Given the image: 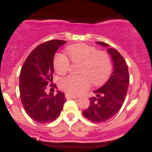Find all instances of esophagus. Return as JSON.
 I'll use <instances>...</instances> for the list:
<instances>
[{
    "label": "esophagus",
    "instance_id": "obj_1",
    "mask_svg": "<svg viewBox=\"0 0 152 152\" xmlns=\"http://www.w3.org/2000/svg\"><path fill=\"white\" fill-rule=\"evenodd\" d=\"M65 97H66L67 100H70V99H75L77 96H75V95L70 94H65Z\"/></svg>",
    "mask_w": 152,
    "mask_h": 152
}]
</instances>
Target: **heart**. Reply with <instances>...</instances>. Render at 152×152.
<instances>
[{
    "mask_svg": "<svg viewBox=\"0 0 152 152\" xmlns=\"http://www.w3.org/2000/svg\"><path fill=\"white\" fill-rule=\"evenodd\" d=\"M72 61H80V75H68L59 80L61 90L71 94H79L90 87L103 84L111 72L110 59L105 52H97L94 47L76 44L68 48ZM69 60L63 54H58L54 59V68L58 74L64 75L69 68Z\"/></svg>",
    "mask_w": 152,
    "mask_h": 152,
    "instance_id": "obj_1",
    "label": "heart"
}]
</instances>
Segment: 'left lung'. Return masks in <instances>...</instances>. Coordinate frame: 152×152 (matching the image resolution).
<instances>
[{
    "mask_svg": "<svg viewBox=\"0 0 152 152\" xmlns=\"http://www.w3.org/2000/svg\"><path fill=\"white\" fill-rule=\"evenodd\" d=\"M96 43L107 48L113 64V72L101 88L93 91L96 96L89 98V107L82 114L92 123H100L112 118L121 109L128 91L129 75L124 58L117 50L110 49L108 44L103 42Z\"/></svg>",
    "mask_w": 152,
    "mask_h": 152,
    "instance_id": "8db88e82",
    "label": "left lung"
}]
</instances>
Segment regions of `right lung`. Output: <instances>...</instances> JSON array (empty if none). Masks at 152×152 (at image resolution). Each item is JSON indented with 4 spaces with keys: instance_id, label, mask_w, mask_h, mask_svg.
Segmentation results:
<instances>
[{
    "instance_id": "obj_1",
    "label": "right lung",
    "mask_w": 152,
    "mask_h": 152,
    "mask_svg": "<svg viewBox=\"0 0 152 152\" xmlns=\"http://www.w3.org/2000/svg\"><path fill=\"white\" fill-rule=\"evenodd\" d=\"M66 42L56 39L40 44L31 52L21 68V102L28 116L38 123H48L56 120L66 101L64 94L61 91H57L56 95L45 92L47 85L52 81L55 54Z\"/></svg>"
}]
</instances>
